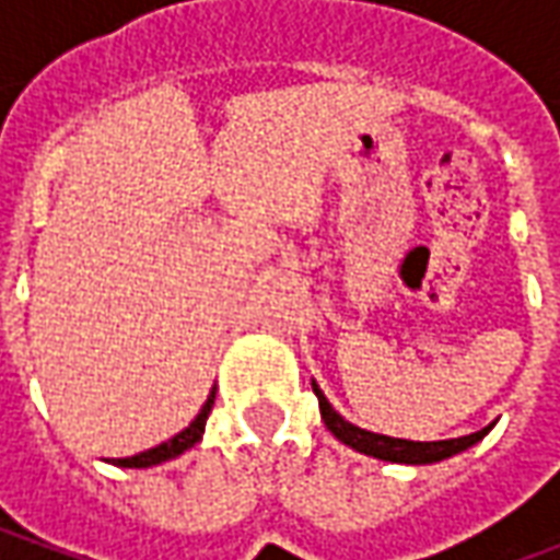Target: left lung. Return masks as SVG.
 Returning a JSON list of instances; mask_svg holds the SVG:
<instances>
[{
    "mask_svg": "<svg viewBox=\"0 0 560 560\" xmlns=\"http://www.w3.org/2000/svg\"><path fill=\"white\" fill-rule=\"evenodd\" d=\"M312 389H315L317 405H320V420L327 422V429L341 444H348L357 453H365V456H375L381 462H399V465H434V462H444V458L456 456V453H465L468 446H474L477 441H482L492 425H486L480 432L462 434V438H450V441H405V438H389V434H375L365 432L360 425H353L341 417L332 405L327 401V396L320 393L315 381H312Z\"/></svg>",
    "mask_w": 560,
    "mask_h": 560,
    "instance_id": "8db88e82",
    "label": "left lung"
}]
</instances>
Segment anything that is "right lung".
<instances>
[{
	"label": "right lung",
	"mask_w": 560,
	"mask_h": 560,
	"mask_svg": "<svg viewBox=\"0 0 560 560\" xmlns=\"http://www.w3.org/2000/svg\"><path fill=\"white\" fill-rule=\"evenodd\" d=\"M212 401H215V393H209L207 405L200 408L195 420L185 425L183 432L173 434L171 441H164V444L152 446V450H143L138 456H128V458H114V465L119 468H152V465H161V462H167V458L183 456L185 450H191V446L203 438V429H207V417L212 411Z\"/></svg>",
	"instance_id": "1"
}]
</instances>
